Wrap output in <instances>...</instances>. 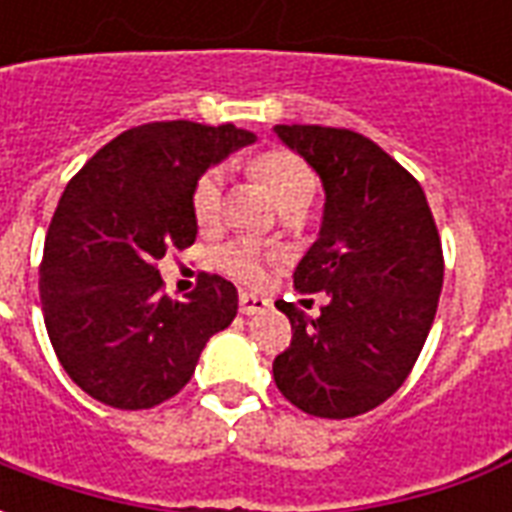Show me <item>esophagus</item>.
<instances>
[{"label":"esophagus","mask_w":512,"mask_h":512,"mask_svg":"<svg viewBox=\"0 0 512 512\" xmlns=\"http://www.w3.org/2000/svg\"><path fill=\"white\" fill-rule=\"evenodd\" d=\"M238 304H241L244 315H257V312H266L271 307V301L263 299V296H255V293H241Z\"/></svg>","instance_id":"1"}]
</instances>
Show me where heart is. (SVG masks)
<instances>
[{
  "instance_id": "b5f03b06",
  "label": "heart",
  "mask_w": 512,
  "mask_h": 512,
  "mask_svg": "<svg viewBox=\"0 0 512 512\" xmlns=\"http://www.w3.org/2000/svg\"><path fill=\"white\" fill-rule=\"evenodd\" d=\"M252 175L257 180H263L268 191L274 194V200L282 211L288 208H307L310 200L315 197V172L310 164L290 150L282 147H271L263 150L252 158ZM224 205V172L219 167H211L202 172L194 189H191V216L200 227H213L222 216ZM266 252L257 249L255 244L246 241H233V244L222 246L213 263L219 271H224L227 277H233L235 282L244 285H257L266 277Z\"/></svg>"
}]
</instances>
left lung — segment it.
Listing matches in <instances>:
<instances>
[{"label": "left lung", "instance_id": "left-lung-1", "mask_svg": "<svg viewBox=\"0 0 512 512\" xmlns=\"http://www.w3.org/2000/svg\"><path fill=\"white\" fill-rule=\"evenodd\" d=\"M326 191L318 241L293 282L323 290L321 315L277 301L290 348L274 381L312 417H359L403 386L439 307L444 255L417 178L367 136L348 128L274 126Z\"/></svg>", "mask_w": 512, "mask_h": 512}]
</instances>
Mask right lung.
<instances>
[{
    "mask_svg": "<svg viewBox=\"0 0 512 512\" xmlns=\"http://www.w3.org/2000/svg\"><path fill=\"white\" fill-rule=\"evenodd\" d=\"M252 142L230 123H147L101 147L62 191L40 304L65 373L104 406L139 411L178 395L205 343L233 323V282L202 274L186 301L169 299L156 260L194 244L197 178Z\"/></svg>",
    "mask_w": 512,
    "mask_h": 512,
    "instance_id": "add662e5",
    "label": "right lung"
}]
</instances>
